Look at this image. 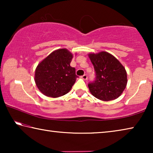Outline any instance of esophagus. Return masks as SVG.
I'll list each match as a JSON object with an SVG mask.
<instances>
[{
  "label": "esophagus",
  "instance_id": "obj_1",
  "mask_svg": "<svg viewBox=\"0 0 153 153\" xmlns=\"http://www.w3.org/2000/svg\"><path fill=\"white\" fill-rule=\"evenodd\" d=\"M82 79H85V80H86V79H88V76H87V75H86V74L83 75V76H82Z\"/></svg>",
  "mask_w": 153,
  "mask_h": 153
}]
</instances>
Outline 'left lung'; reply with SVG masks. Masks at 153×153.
<instances>
[{
	"mask_svg": "<svg viewBox=\"0 0 153 153\" xmlns=\"http://www.w3.org/2000/svg\"><path fill=\"white\" fill-rule=\"evenodd\" d=\"M88 55L96 75L95 80L88 85L91 94L103 101L116 99L122 94L128 82L124 67L107 52Z\"/></svg>",
	"mask_w": 153,
	"mask_h": 153,
	"instance_id": "8db88e82",
	"label": "left lung"
}]
</instances>
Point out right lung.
<instances>
[{"mask_svg":"<svg viewBox=\"0 0 153 153\" xmlns=\"http://www.w3.org/2000/svg\"><path fill=\"white\" fill-rule=\"evenodd\" d=\"M73 55L65 48L51 53L38 64L35 71V82L46 97L56 98L66 94L78 76L70 66Z\"/></svg>","mask_w":153,"mask_h":153,"instance_id":"right-lung-1","label":"right lung"}]
</instances>
